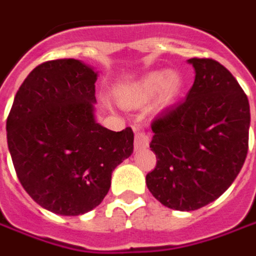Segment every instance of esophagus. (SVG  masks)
Here are the masks:
<instances>
[{
    "instance_id": "34e87169",
    "label": "esophagus",
    "mask_w": 256,
    "mask_h": 256,
    "mask_svg": "<svg viewBox=\"0 0 256 256\" xmlns=\"http://www.w3.org/2000/svg\"><path fill=\"white\" fill-rule=\"evenodd\" d=\"M149 145V136L145 132H136L135 134V150H140V149L148 148Z\"/></svg>"
}]
</instances>
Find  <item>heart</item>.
Returning <instances> with one entry per match:
<instances>
[{"label": "heart", "mask_w": 256, "mask_h": 256, "mask_svg": "<svg viewBox=\"0 0 256 256\" xmlns=\"http://www.w3.org/2000/svg\"><path fill=\"white\" fill-rule=\"evenodd\" d=\"M183 80L178 72H152L125 86L118 92V101L126 108L144 107L156 97L160 107L172 104L179 97Z\"/></svg>", "instance_id": "obj_1"}]
</instances>
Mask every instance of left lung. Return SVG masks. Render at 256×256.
I'll return each instance as SVG.
<instances>
[{"instance_id": "8db88e82", "label": "left lung", "mask_w": 256, "mask_h": 256, "mask_svg": "<svg viewBox=\"0 0 256 256\" xmlns=\"http://www.w3.org/2000/svg\"><path fill=\"white\" fill-rule=\"evenodd\" d=\"M196 78L186 100L152 122L156 166L146 186L160 203L193 212L214 202L241 170L248 154L250 102L236 77L212 59L188 60Z\"/></svg>"}]
</instances>
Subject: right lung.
I'll return each instance as SVG.
<instances>
[{
    "label": "right lung",
    "mask_w": 256,
    "mask_h": 256,
    "mask_svg": "<svg viewBox=\"0 0 256 256\" xmlns=\"http://www.w3.org/2000/svg\"><path fill=\"white\" fill-rule=\"evenodd\" d=\"M97 72L76 59L36 66L14 98L6 140L22 188L40 207L80 216L102 202L111 174L134 150L128 126L96 121Z\"/></svg>",
    "instance_id": "obj_1"
}]
</instances>
